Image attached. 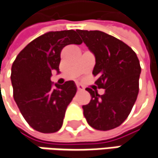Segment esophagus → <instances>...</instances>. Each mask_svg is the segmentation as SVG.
I'll list each match as a JSON object with an SVG mask.
<instances>
[{
    "label": "esophagus",
    "instance_id": "1",
    "mask_svg": "<svg viewBox=\"0 0 158 158\" xmlns=\"http://www.w3.org/2000/svg\"><path fill=\"white\" fill-rule=\"evenodd\" d=\"M76 87H77V90H78V91H83V90H84V86L82 85H80V84H77V85H76Z\"/></svg>",
    "mask_w": 158,
    "mask_h": 158
}]
</instances>
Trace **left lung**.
I'll return each instance as SVG.
<instances>
[{
	"instance_id": "obj_1",
	"label": "left lung",
	"mask_w": 158,
	"mask_h": 158,
	"mask_svg": "<svg viewBox=\"0 0 158 158\" xmlns=\"http://www.w3.org/2000/svg\"><path fill=\"white\" fill-rule=\"evenodd\" d=\"M85 45L95 56L93 73L97 76L98 94L90 88L92 100L83 106L88 124L98 130L118 127L131 111L139 94L141 67L136 53L124 42L99 30L77 29Z\"/></svg>"
}]
</instances>
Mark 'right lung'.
<instances>
[{"label": "right lung", "mask_w": 158, "mask_h": 158, "mask_svg": "<svg viewBox=\"0 0 158 158\" xmlns=\"http://www.w3.org/2000/svg\"><path fill=\"white\" fill-rule=\"evenodd\" d=\"M82 42L73 29L48 32L28 44L12 64L14 100L35 130L53 133L61 129L66 108L77 88L73 81L53 87L52 70L59 73L60 53L65 46Z\"/></svg>", "instance_id": "add662e5"}]
</instances>
